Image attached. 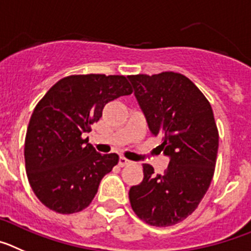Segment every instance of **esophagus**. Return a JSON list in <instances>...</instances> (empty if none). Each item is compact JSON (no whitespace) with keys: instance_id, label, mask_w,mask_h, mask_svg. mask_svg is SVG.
<instances>
[{"instance_id":"obj_1","label":"esophagus","mask_w":251,"mask_h":251,"mask_svg":"<svg viewBox=\"0 0 251 251\" xmlns=\"http://www.w3.org/2000/svg\"><path fill=\"white\" fill-rule=\"evenodd\" d=\"M130 164H131L130 160H127L126 157H124V156H121L120 160H119V165H120L121 168H123V166H126V165H130Z\"/></svg>"}]
</instances>
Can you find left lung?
Instances as JSON below:
<instances>
[{
	"instance_id": "1",
	"label": "left lung",
	"mask_w": 251,
	"mask_h": 251,
	"mask_svg": "<svg viewBox=\"0 0 251 251\" xmlns=\"http://www.w3.org/2000/svg\"><path fill=\"white\" fill-rule=\"evenodd\" d=\"M139 105L159 148L170 157L164 174L144 164V179L131 186L134 213L152 226H171L195 211L206 194L219 148L211 105L195 83L179 72L130 75Z\"/></svg>"
}]
</instances>
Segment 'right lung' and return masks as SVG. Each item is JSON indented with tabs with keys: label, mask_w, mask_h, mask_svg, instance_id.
<instances>
[{
	"label": "right lung",
	"mask_w": 251,
	"mask_h": 251,
	"mask_svg": "<svg viewBox=\"0 0 251 251\" xmlns=\"http://www.w3.org/2000/svg\"><path fill=\"white\" fill-rule=\"evenodd\" d=\"M131 94L123 75H71L38 101L27 127L25 164L28 182L45 206L74 214L91 204L119 155H101L82 135L100 120L106 103Z\"/></svg>",
	"instance_id": "right-lung-1"
}]
</instances>
